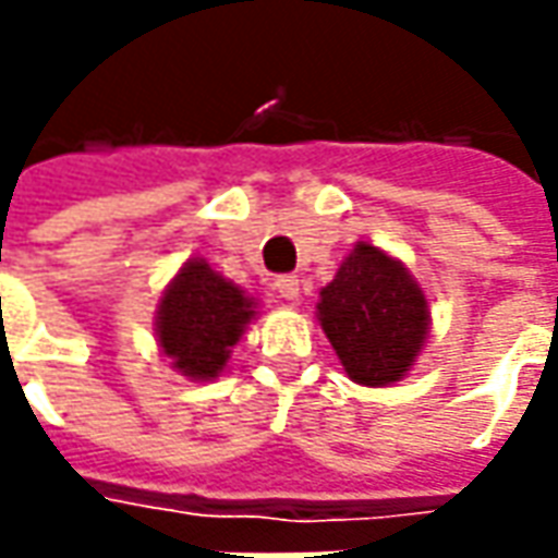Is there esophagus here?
I'll list each match as a JSON object with an SVG mask.
<instances>
[{
    "mask_svg": "<svg viewBox=\"0 0 558 558\" xmlns=\"http://www.w3.org/2000/svg\"><path fill=\"white\" fill-rule=\"evenodd\" d=\"M272 289L279 291V298H286V301H298V294H301V279H298V276H279V279L272 282Z\"/></svg>",
    "mask_w": 558,
    "mask_h": 558,
    "instance_id": "34e87169",
    "label": "esophagus"
}]
</instances>
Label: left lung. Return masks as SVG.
<instances>
[{
    "instance_id": "8db88e82",
    "label": "left lung",
    "mask_w": 558,
    "mask_h": 558,
    "mask_svg": "<svg viewBox=\"0 0 558 558\" xmlns=\"http://www.w3.org/2000/svg\"><path fill=\"white\" fill-rule=\"evenodd\" d=\"M319 323L344 373L381 388L407 373L428 335V301L403 264L356 242L338 276L319 291Z\"/></svg>"
}]
</instances>
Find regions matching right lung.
I'll return each mask as SVG.
<instances>
[{"instance_id":"add662e5","label":"right lung","mask_w":558,"mask_h":558,"mask_svg":"<svg viewBox=\"0 0 558 558\" xmlns=\"http://www.w3.org/2000/svg\"><path fill=\"white\" fill-rule=\"evenodd\" d=\"M251 316L254 301L245 291L226 282L204 260H189L163 291L158 338L180 373L217 378Z\"/></svg>"}]
</instances>
